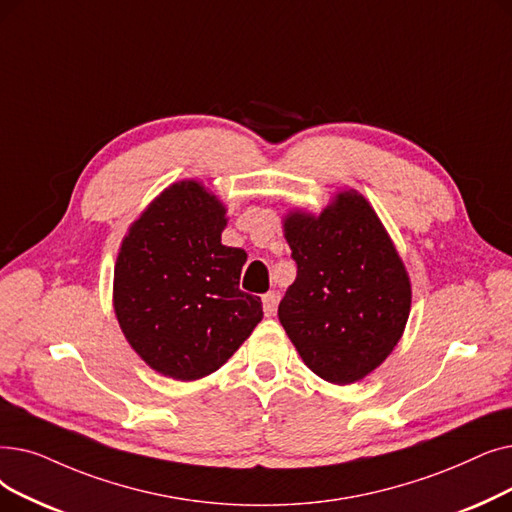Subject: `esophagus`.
I'll return each mask as SVG.
<instances>
[{
  "label": "esophagus",
  "mask_w": 512,
  "mask_h": 512,
  "mask_svg": "<svg viewBox=\"0 0 512 512\" xmlns=\"http://www.w3.org/2000/svg\"><path fill=\"white\" fill-rule=\"evenodd\" d=\"M261 301H263V314L272 316L276 311V305H278V295L276 293H265Z\"/></svg>",
  "instance_id": "obj_1"
}]
</instances>
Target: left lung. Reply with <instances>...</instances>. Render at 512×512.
I'll list each match as a JSON object with an SVG mask.
<instances>
[{"instance_id":"1","label":"left lung","mask_w":512,"mask_h":512,"mask_svg":"<svg viewBox=\"0 0 512 512\" xmlns=\"http://www.w3.org/2000/svg\"><path fill=\"white\" fill-rule=\"evenodd\" d=\"M284 238L297 278L278 318L303 364L332 385L358 383L404 335L412 307L406 265L358 190H339L320 211L291 209Z\"/></svg>"}]
</instances>
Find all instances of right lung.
Masks as SVG:
<instances>
[{"mask_svg":"<svg viewBox=\"0 0 512 512\" xmlns=\"http://www.w3.org/2000/svg\"><path fill=\"white\" fill-rule=\"evenodd\" d=\"M228 209L196 180L165 188L129 226L115 263L113 307L131 349L173 381L224 366L263 318L242 293L247 253L221 244Z\"/></svg>","mask_w":512,"mask_h":512,"instance_id":"add662e5","label":"right lung"}]
</instances>
